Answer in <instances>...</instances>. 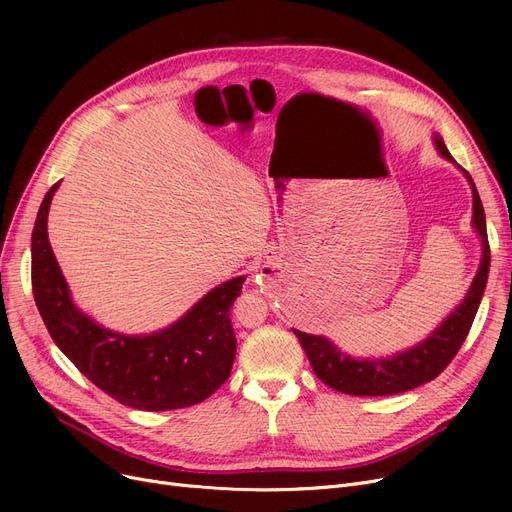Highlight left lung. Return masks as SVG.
Listing matches in <instances>:
<instances>
[{
    "label": "left lung",
    "instance_id": "left-lung-1",
    "mask_svg": "<svg viewBox=\"0 0 512 512\" xmlns=\"http://www.w3.org/2000/svg\"><path fill=\"white\" fill-rule=\"evenodd\" d=\"M434 147L436 151L463 172L471 186L473 195V218L471 226L481 242V259L477 274L467 290L461 303L456 305L434 332H429L417 344L405 348L386 357H353L344 353L338 344H334L328 336L307 334L294 330V336L299 338L303 351L315 371L317 378L326 386L351 396H388L413 390L425 382H432L442 373V369L459 353L461 344L465 342L475 313L479 309L483 290L488 284L490 274V245H488V230H486V213L479 199L473 178L465 172L444 145V139L434 132Z\"/></svg>",
    "mask_w": 512,
    "mask_h": 512
}]
</instances>
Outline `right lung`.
Returning a JSON list of instances; mask_svg holds the SVG:
<instances>
[{
  "label": "right lung",
  "mask_w": 512,
  "mask_h": 512,
  "mask_svg": "<svg viewBox=\"0 0 512 512\" xmlns=\"http://www.w3.org/2000/svg\"><path fill=\"white\" fill-rule=\"evenodd\" d=\"M58 184L45 195L31 240L33 294L47 332L78 371L118 402L143 411L197 405L230 375L236 336L230 309L247 276L211 288L170 326L151 334H122L80 309L53 255L47 215Z\"/></svg>",
  "instance_id": "right-lung-1"
}]
</instances>
